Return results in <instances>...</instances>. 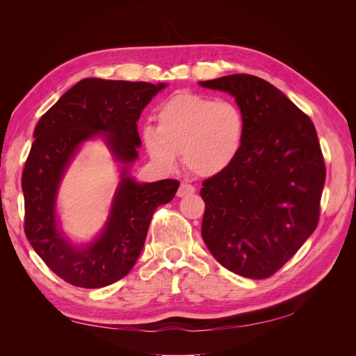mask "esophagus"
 Returning a JSON list of instances; mask_svg holds the SVG:
<instances>
[{
	"label": "esophagus",
	"mask_w": 356,
	"mask_h": 356,
	"mask_svg": "<svg viewBox=\"0 0 356 356\" xmlns=\"http://www.w3.org/2000/svg\"><path fill=\"white\" fill-rule=\"evenodd\" d=\"M195 191H196L195 186H191L190 182H181L179 188H178V191H177V196H178V197H184V196L191 195V193H195Z\"/></svg>",
	"instance_id": "1"
}]
</instances>
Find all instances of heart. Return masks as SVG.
<instances>
[{
	"label": "heart",
	"mask_w": 356,
	"mask_h": 356,
	"mask_svg": "<svg viewBox=\"0 0 356 356\" xmlns=\"http://www.w3.org/2000/svg\"><path fill=\"white\" fill-rule=\"evenodd\" d=\"M157 126L147 124L143 139L148 154L166 170L175 169L179 153L197 177H215L239 157L246 117L238 104L195 93H177L161 104Z\"/></svg>",
	"instance_id": "1"
}]
</instances>
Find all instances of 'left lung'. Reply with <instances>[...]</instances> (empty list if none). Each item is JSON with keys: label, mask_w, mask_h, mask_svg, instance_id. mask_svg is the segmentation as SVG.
<instances>
[{"label": "left lung", "mask_w": 356, "mask_h": 356, "mask_svg": "<svg viewBox=\"0 0 356 356\" xmlns=\"http://www.w3.org/2000/svg\"><path fill=\"white\" fill-rule=\"evenodd\" d=\"M200 86L233 95L246 117L239 157L202 184V238L227 270L270 277L319 221L327 170L316 129L281 90L255 75H225Z\"/></svg>", "instance_id": "1"}]
</instances>
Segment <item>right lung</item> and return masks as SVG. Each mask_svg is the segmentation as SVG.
Wrapping results in <instances>:
<instances>
[{
    "label": "right lung",
    "mask_w": 356,
    "mask_h": 356,
    "mask_svg": "<svg viewBox=\"0 0 356 356\" xmlns=\"http://www.w3.org/2000/svg\"><path fill=\"white\" fill-rule=\"evenodd\" d=\"M166 84L84 79L60 96L34 131L22 174L25 234L53 273L81 288H102L132 270L153 213L174 199L178 179L139 184L123 169L105 230L92 245L74 248L58 229L55 200L63 172L81 143L102 135L114 157L131 165L141 145L136 122Z\"/></svg>",
    "instance_id": "right-lung-1"
}]
</instances>
